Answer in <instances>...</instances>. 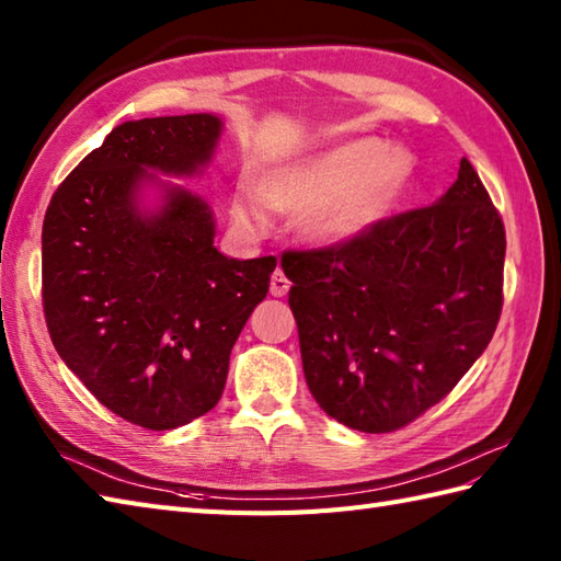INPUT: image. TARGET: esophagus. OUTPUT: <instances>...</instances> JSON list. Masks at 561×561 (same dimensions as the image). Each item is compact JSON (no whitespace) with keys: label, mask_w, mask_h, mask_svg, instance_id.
Returning <instances> with one entry per match:
<instances>
[{"label":"esophagus","mask_w":561,"mask_h":561,"mask_svg":"<svg viewBox=\"0 0 561 561\" xmlns=\"http://www.w3.org/2000/svg\"><path fill=\"white\" fill-rule=\"evenodd\" d=\"M289 279H287V274H284L279 267L274 270V274H272V282H270V294L272 296H284L289 291Z\"/></svg>","instance_id":"esophagus-1"}]
</instances>
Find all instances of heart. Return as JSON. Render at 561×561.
<instances>
[{
  "mask_svg": "<svg viewBox=\"0 0 561 561\" xmlns=\"http://www.w3.org/2000/svg\"><path fill=\"white\" fill-rule=\"evenodd\" d=\"M416 159L383 137H352L270 171L260 195L243 190L231 202L248 231L265 226V205L301 211L299 229L316 243H347L366 233L396 205L414 175Z\"/></svg>",
  "mask_w": 561,
  "mask_h": 561,
  "instance_id": "obj_1",
  "label": "heart"
}]
</instances>
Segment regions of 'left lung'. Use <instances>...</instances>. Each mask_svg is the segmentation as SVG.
<instances>
[{"instance_id":"left-lung-1","label":"left lung","mask_w":561,"mask_h":561,"mask_svg":"<svg viewBox=\"0 0 561 561\" xmlns=\"http://www.w3.org/2000/svg\"><path fill=\"white\" fill-rule=\"evenodd\" d=\"M504 255L502 217L468 159L436 205L380 219L347 243L284 253L320 408L386 434L444 400L494 335Z\"/></svg>"}]
</instances>
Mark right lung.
Listing matches in <instances>:
<instances>
[{
	"instance_id": "1",
	"label": "right lung",
	"mask_w": 561,
	"mask_h": 561,
	"mask_svg": "<svg viewBox=\"0 0 561 561\" xmlns=\"http://www.w3.org/2000/svg\"><path fill=\"white\" fill-rule=\"evenodd\" d=\"M221 127L211 113L117 125L45 211L43 311L55 350L101 404L151 432L219 402L233 344L277 267L272 255L219 253L207 202L157 175H199ZM147 184L160 190L153 208Z\"/></svg>"
}]
</instances>
